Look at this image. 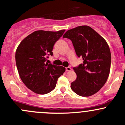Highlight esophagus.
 <instances>
[{
    "label": "esophagus",
    "mask_w": 125,
    "mask_h": 125,
    "mask_svg": "<svg viewBox=\"0 0 125 125\" xmlns=\"http://www.w3.org/2000/svg\"><path fill=\"white\" fill-rule=\"evenodd\" d=\"M65 70H66L67 72H70L72 70V69L71 67H68L65 68Z\"/></svg>",
    "instance_id": "esophagus-1"
}]
</instances>
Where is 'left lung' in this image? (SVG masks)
I'll return each instance as SVG.
<instances>
[{"label": "left lung", "mask_w": 125, "mask_h": 125, "mask_svg": "<svg viewBox=\"0 0 125 125\" xmlns=\"http://www.w3.org/2000/svg\"><path fill=\"white\" fill-rule=\"evenodd\" d=\"M63 38L70 39L78 57L83 64L73 68L76 79L71 89L77 94L87 97L99 91L107 81L111 56L105 40L88 26H81L67 31Z\"/></svg>", "instance_id": "left-lung-1"}]
</instances>
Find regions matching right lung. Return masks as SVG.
<instances>
[{"label": "right lung", "instance_id": "add662e5", "mask_svg": "<svg viewBox=\"0 0 125 125\" xmlns=\"http://www.w3.org/2000/svg\"><path fill=\"white\" fill-rule=\"evenodd\" d=\"M64 31H37L23 40L17 49L15 62L19 76L35 93L45 94L52 91L65 71L64 67L46 62L49 55H53L54 44Z\"/></svg>", "mask_w": 125, "mask_h": 125}]
</instances>
